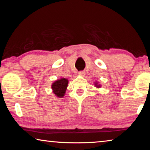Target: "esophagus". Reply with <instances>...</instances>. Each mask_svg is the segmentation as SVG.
I'll return each mask as SVG.
<instances>
[{
  "label": "esophagus",
  "mask_w": 150,
  "mask_h": 150,
  "mask_svg": "<svg viewBox=\"0 0 150 150\" xmlns=\"http://www.w3.org/2000/svg\"><path fill=\"white\" fill-rule=\"evenodd\" d=\"M78 75H81V76H83V75H85V71H79L78 73Z\"/></svg>",
  "instance_id": "esophagus-1"
}]
</instances>
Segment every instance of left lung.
I'll use <instances>...</instances> for the list:
<instances>
[{"mask_svg": "<svg viewBox=\"0 0 150 150\" xmlns=\"http://www.w3.org/2000/svg\"><path fill=\"white\" fill-rule=\"evenodd\" d=\"M94 85H95V87L96 88H100L101 87V85L100 84H98V81H95V83H94Z\"/></svg>", "mask_w": 150, "mask_h": 150, "instance_id": "obj_1", "label": "left lung"}]
</instances>
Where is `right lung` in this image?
Instances as JSON below:
<instances>
[{"label":"right lung","mask_w":150,"mask_h":150,"mask_svg":"<svg viewBox=\"0 0 150 150\" xmlns=\"http://www.w3.org/2000/svg\"><path fill=\"white\" fill-rule=\"evenodd\" d=\"M69 80L66 78H61L57 79L52 85V92L57 98H63L67 90Z\"/></svg>","instance_id":"add662e5"}]
</instances>
